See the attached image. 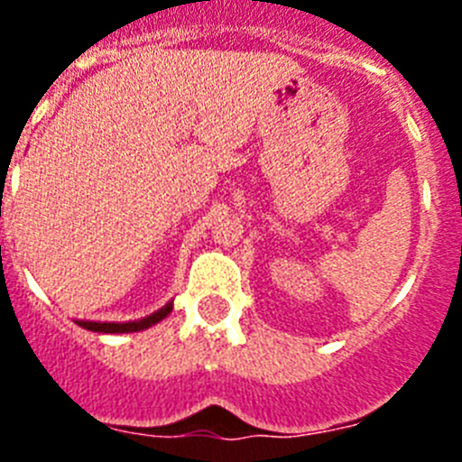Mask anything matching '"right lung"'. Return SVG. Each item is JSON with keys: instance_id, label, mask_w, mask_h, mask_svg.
Instances as JSON below:
<instances>
[{"instance_id": "obj_1", "label": "right lung", "mask_w": 462, "mask_h": 462, "mask_svg": "<svg viewBox=\"0 0 462 462\" xmlns=\"http://www.w3.org/2000/svg\"><path fill=\"white\" fill-rule=\"evenodd\" d=\"M171 310H173V300H169V303L164 305V308H159L157 312L148 314V317H143V319H136V321H76L79 326H83V328L88 330H94V333H136V330H145L150 328V326L159 324V321L164 319V317H169Z\"/></svg>"}]
</instances>
